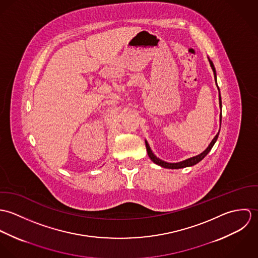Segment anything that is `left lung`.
<instances>
[{
    "mask_svg": "<svg viewBox=\"0 0 258 258\" xmlns=\"http://www.w3.org/2000/svg\"><path fill=\"white\" fill-rule=\"evenodd\" d=\"M210 62H211V67H212V69H213V71H214L215 79H216V82H217L216 69H215V67H214V64H213V62H212L211 60H210ZM217 85H218V84H217ZM219 91H220V89H219ZM220 106H221V93H220ZM219 134H220V132H219V133L216 135V137L213 139V141L211 142V144L209 145V147L207 148L202 154H200V155H198V156H196V157L189 158V159H187V160H184V161L180 162V163H167V162H164V161L160 160L159 158H157V157L153 154V152L151 151L150 146H149V144H148V142L146 141L145 143H146V148H147L148 156H149V158H150L155 164H157V165H159V166H161V167H163V168H167V169H181V168H185V167H190V166H194V165L198 164L199 162H201V161L209 154V152L212 150V148L215 145V143H216V141H217V139H218V137H219Z\"/></svg>",
    "mask_w": 258,
    "mask_h": 258,
    "instance_id": "1",
    "label": "left lung"
}]
</instances>
